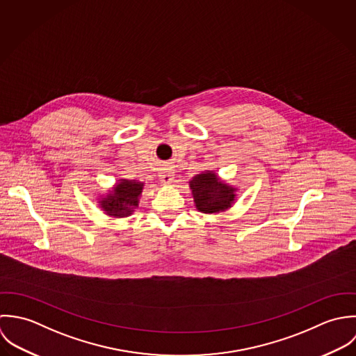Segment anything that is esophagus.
Here are the masks:
<instances>
[{
    "label": "esophagus",
    "mask_w": 356,
    "mask_h": 356,
    "mask_svg": "<svg viewBox=\"0 0 356 356\" xmlns=\"http://www.w3.org/2000/svg\"><path fill=\"white\" fill-rule=\"evenodd\" d=\"M159 179L165 186H169V184H172V181L175 179V172L170 168H163L159 173Z\"/></svg>",
    "instance_id": "1"
}]
</instances>
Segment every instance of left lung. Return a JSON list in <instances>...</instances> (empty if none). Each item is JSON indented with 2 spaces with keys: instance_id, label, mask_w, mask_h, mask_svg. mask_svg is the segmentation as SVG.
I'll list each match as a JSON object with an SVG mask.
<instances>
[{
  "instance_id": "obj_1",
  "label": "left lung",
  "mask_w": 356,
  "mask_h": 356,
  "mask_svg": "<svg viewBox=\"0 0 356 356\" xmlns=\"http://www.w3.org/2000/svg\"><path fill=\"white\" fill-rule=\"evenodd\" d=\"M198 212L214 214L229 209L236 202L238 187L228 184L214 170H204L188 180Z\"/></svg>"
}]
</instances>
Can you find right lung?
I'll list each match as a JSON object with an SVG mask.
<instances>
[{
    "label": "right lung",
    "mask_w": 356,
    "mask_h": 356,
    "mask_svg": "<svg viewBox=\"0 0 356 356\" xmlns=\"http://www.w3.org/2000/svg\"><path fill=\"white\" fill-rule=\"evenodd\" d=\"M144 187V181L120 179L106 194L99 195L97 205L108 217H129L139 208Z\"/></svg>",
    "instance_id": "1"
}]
</instances>
